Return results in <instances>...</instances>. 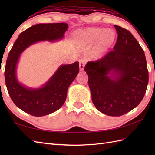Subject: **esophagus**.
<instances>
[{"label":"esophagus","instance_id":"esophagus-1","mask_svg":"<svg viewBox=\"0 0 155 155\" xmlns=\"http://www.w3.org/2000/svg\"><path fill=\"white\" fill-rule=\"evenodd\" d=\"M85 63H86V61L84 59H80L79 60V67H80V71H83Z\"/></svg>","mask_w":155,"mask_h":155}]
</instances>
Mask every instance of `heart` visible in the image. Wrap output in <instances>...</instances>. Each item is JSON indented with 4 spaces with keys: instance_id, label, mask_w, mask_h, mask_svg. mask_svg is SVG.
Returning <instances> with one entry per match:
<instances>
[{
    "instance_id": "1",
    "label": "heart",
    "mask_w": 155,
    "mask_h": 155,
    "mask_svg": "<svg viewBox=\"0 0 155 155\" xmlns=\"http://www.w3.org/2000/svg\"><path fill=\"white\" fill-rule=\"evenodd\" d=\"M83 38L88 43H94L100 39V48L105 50L112 45L116 38L115 32L111 29L103 28H88L82 33Z\"/></svg>"
}]
</instances>
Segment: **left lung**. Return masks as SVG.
I'll return each instance as SVG.
<instances>
[{
	"label": "left lung",
	"instance_id": "8db88e82",
	"mask_svg": "<svg viewBox=\"0 0 155 155\" xmlns=\"http://www.w3.org/2000/svg\"><path fill=\"white\" fill-rule=\"evenodd\" d=\"M114 27L118 37L113 50L100 59L88 62L84 71L94 106L108 116L120 117L143 100L149 71L144 51L137 39L127 29ZM112 70L117 74L113 78L107 76Z\"/></svg>",
	"mask_w": 155,
	"mask_h": 155
}]
</instances>
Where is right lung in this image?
<instances>
[{"label":"right lung","mask_w":155,"mask_h":155,"mask_svg":"<svg viewBox=\"0 0 155 155\" xmlns=\"http://www.w3.org/2000/svg\"><path fill=\"white\" fill-rule=\"evenodd\" d=\"M67 28L64 22L33 25L20 34L8 53L5 71L8 93L16 107L32 116H45L63 105L68 88L79 72V63L61 66L43 87L31 89L23 87L16 79V67L20 54L36 42L61 39Z\"/></svg>","instance_id":"add662e5"}]
</instances>
